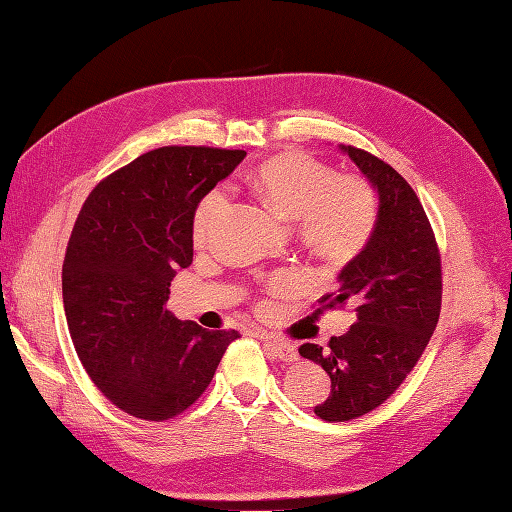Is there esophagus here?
<instances>
[{"label":"esophagus","mask_w":512,"mask_h":512,"mask_svg":"<svg viewBox=\"0 0 512 512\" xmlns=\"http://www.w3.org/2000/svg\"><path fill=\"white\" fill-rule=\"evenodd\" d=\"M256 335L262 339V344L267 346V350L271 352V356H275V359H280L284 363L297 361V350H294L292 344L282 342V339H277V337H273V335H269L265 331H258Z\"/></svg>","instance_id":"obj_1"}]
</instances>
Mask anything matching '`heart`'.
<instances>
[{
  "label": "heart",
  "mask_w": 512,
  "mask_h": 512,
  "mask_svg": "<svg viewBox=\"0 0 512 512\" xmlns=\"http://www.w3.org/2000/svg\"><path fill=\"white\" fill-rule=\"evenodd\" d=\"M250 188L288 222L299 220L301 241L324 260L344 262L359 254L374 232L378 200L359 175L335 170L303 153H282L262 162L247 179ZM226 203L222 190H211L194 211V243H205ZM269 290H294L292 277L275 275Z\"/></svg>",
  "instance_id": "heart-1"
}]
</instances>
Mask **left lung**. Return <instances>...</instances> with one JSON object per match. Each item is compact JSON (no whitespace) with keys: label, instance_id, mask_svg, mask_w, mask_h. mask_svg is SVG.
<instances>
[{"label":"left lung","instance_id":"left-lung-1","mask_svg":"<svg viewBox=\"0 0 512 512\" xmlns=\"http://www.w3.org/2000/svg\"><path fill=\"white\" fill-rule=\"evenodd\" d=\"M342 151L378 192V218L363 250L337 275V290L318 301V314L352 303L356 322L324 350L299 348L331 378V395L314 408L329 423L363 416L399 389L436 331L442 305L438 243L410 183L363 149Z\"/></svg>","mask_w":512,"mask_h":512}]
</instances>
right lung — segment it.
I'll use <instances>...</instances> for the list:
<instances>
[{"mask_svg": "<svg viewBox=\"0 0 512 512\" xmlns=\"http://www.w3.org/2000/svg\"><path fill=\"white\" fill-rule=\"evenodd\" d=\"M245 151L160 147L100 181L61 269L70 337L94 384L143 421H168L205 393L237 331H207L164 307L194 256V211Z\"/></svg>", "mask_w": 512, "mask_h": 512, "instance_id": "right-lung-1", "label": "right lung"}]
</instances>
